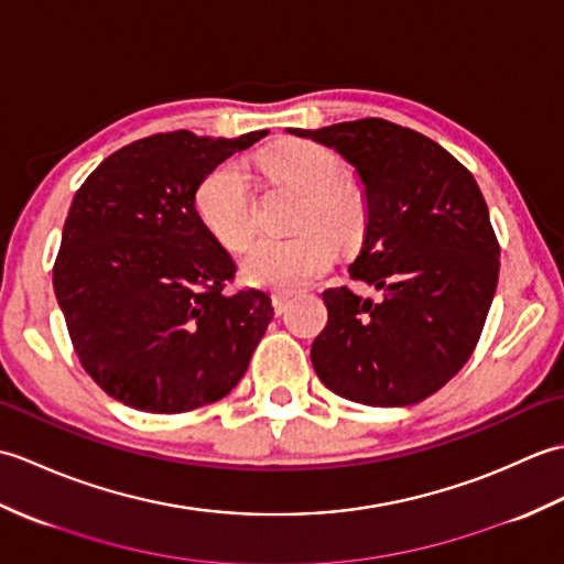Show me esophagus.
Instances as JSON below:
<instances>
[{
  "instance_id": "esophagus-1",
  "label": "esophagus",
  "mask_w": 564,
  "mask_h": 564,
  "mask_svg": "<svg viewBox=\"0 0 564 564\" xmlns=\"http://www.w3.org/2000/svg\"><path fill=\"white\" fill-rule=\"evenodd\" d=\"M271 303H273L275 315H283L285 307H289V303H291V293H283V291L273 293V295H271Z\"/></svg>"
}]
</instances>
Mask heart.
Listing matches in <instances>:
<instances>
[{"label": "heart", "instance_id": "1", "mask_svg": "<svg viewBox=\"0 0 564 564\" xmlns=\"http://www.w3.org/2000/svg\"><path fill=\"white\" fill-rule=\"evenodd\" d=\"M259 170L271 182L291 186L305 196L297 215V230L303 232L291 239H257L242 259V275L259 289H303L332 267L334 242L354 247L364 239L368 227L366 191L346 178V164L337 152L313 140H285L261 152ZM194 208L203 227L223 247L245 249L257 220L254 196L242 162L225 160L203 174Z\"/></svg>", "mask_w": 564, "mask_h": 564}]
</instances>
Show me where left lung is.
Wrapping results in <instances>:
<instances>
[{
  "label": "left lung",
  "instance_id": "1",
  "mask_svg": "<svg viewBox=\"0 0 564 564\" xmlns=\"http://www.w3.org/2000/svg\"><path fill=\"white\" fill-rule=\"evenodd\" d=\"M289 133L356 166L368 227L349 273L382 291L376 303L346 285L322 293L317 378L370 406L426 400L473 356L497 291L499 242L480 186L438 142L382 118Z\"/></svg>",
  "mask_w": 564,
  "mask_h": 564
}]
</instances>
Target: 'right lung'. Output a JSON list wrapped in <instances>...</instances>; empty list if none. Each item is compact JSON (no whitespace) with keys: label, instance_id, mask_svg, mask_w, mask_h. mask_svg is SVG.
Here are the masks:
<instances>
[{"label":"right lung","instance_id":"1","mask_svg":"<svg viewBox=\"0 0 564 564\" xmlns=\"http://www.w3.org/2000/svg\"><path fill=\"white\" fill-rule=\"evenodd\" d=\"M239 138L158 133L109 154L67 213L53 289L82 368L133 410L182 414L225 398L273 317L271 297L227 293L235 261L194 208Z\"/></svg>","mask_w":564,"mask_h":564}]
</instances>
